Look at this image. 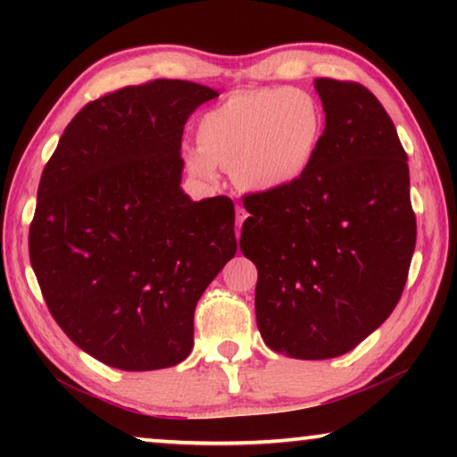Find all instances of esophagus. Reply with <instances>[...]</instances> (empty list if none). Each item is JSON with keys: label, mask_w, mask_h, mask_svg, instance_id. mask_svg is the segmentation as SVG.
Masks as SVG:
<instances>
[{"label": "esophagus", "mask_w": 457, "mask_h": 457, "mask_svg": "<svg viewBox=\"0 0 457 457\" xmlns=\"http://www.w3.org/2000/svg\"><path fill=\"white\" fill-rule=\"evenodd\" d=\"M247 218V212L244 207H236V237H239V229H242V223Z\"/></svg>", "instance_id": "esophagus-1"}]
</instances>
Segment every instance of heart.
Listing matches in <instances>:
<instances>
[{
	"mask_svg": "<svg viewBox=\"0 0 457 457\" xmlns=\"http://www.w3.org/2000/svg\"><path fill=\"white\" fill-rule=\"evenodd\" d=\"M327 117L319 100L300 88L237 90L204 112L187 169L201 181L229 169L237 187L278 193L303 181L319 157Z\"/></svg>",
	"mask_w": 457,
	"mask_h": 457,
	"instance_id": "heart-1",
	"label": "heart"
}]
</instances>
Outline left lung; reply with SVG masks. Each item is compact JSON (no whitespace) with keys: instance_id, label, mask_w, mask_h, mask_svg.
<instances>
[{"instance_id":"obj_1","label":"left lung","mask_w":457,"mask_h":457,"mask_svg":"<svg viewBox=\"0 0 457 457\" xmlns=\"http://www.w3.org/2000/svg\"><path fill=\"white\" fill-rule=\"evenodd\" d=\"M327 130L294 187L244 197L239 247L258 268L256 322L270 349L320 361L389 319L415 250L407 154L373 92L316 79Z\"/></svg>"}]
</instances>
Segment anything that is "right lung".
<instances>
[{
    "label": "right lung",
    "instance_id": "add662e5",
    "mask_svg": "<svg viewBox=\"0 0 457 457\" xmlns=\"http://www.w3.org/2000/svg\"><path fill=\"white\" fill-rule=\"evenodd\" d=\"M218 90L153 80L92 100L46 165L29 262L54 320L108 367H173L193 349V312L236 256L226 195L181 189V137Z\"/></svg>",
    "mask_w": 457,
    "mask_h": 457
}]
</instances>
